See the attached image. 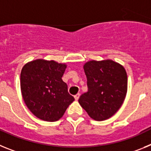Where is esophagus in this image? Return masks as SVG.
Here are the masks:
<instances>
[{
  "mask_svg": "<svg viewBox=\"0 0 151 151\" xmlns=\"http://www.w3.org/2000/svg\"><path fill=\"white\" fill-rule=\"evenodd\" d=\"M79 96H80L79 93H78V94H76V95L74 96V97H75V99H76V101H78V98H79Z\"/></svg>",
  "mask_w": 151,
  "mask_h": 151,
  "instance_id": "obj_1",
  "label": "esophagus"
}]
</instances>
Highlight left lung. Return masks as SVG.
Listing matches in <instances>:
<instances>
[{
	"mask_svg": "<svg viewBox=\"0 0 151 151\" xmlns=\"http://www.w3.org/2000/svg\"><path fill=\"white\" fill-rule=\"evenodd\" d=\"M88 91L78 103L91 118L103 121L110 118L122 106L127 93L125 69L113 60H91L84 66Z\"/></svg>",
	"mask_w": 151,
	"mask_h": 151,
	"instance_id": "left-lung-1",
	"label": "left lung"
}]
</instances>
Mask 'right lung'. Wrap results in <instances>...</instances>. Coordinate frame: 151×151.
<instances>
[{"label": "right lung", "instance_id": "add662e5", "mask_svg": "<svg viewBox=\"0 0 151 151\" xmlns=\"http://www.w3.org/2000/svg\"><path fill=\"white\" fill-rule=\"evenodd\" d=\"M66 66L54 60H36L22 69L20 86L27 107L40 119L55 122L75 98L62 80Z\"/></svg>", "mask_w": 151, "mask_h": 151}]
</instances>
